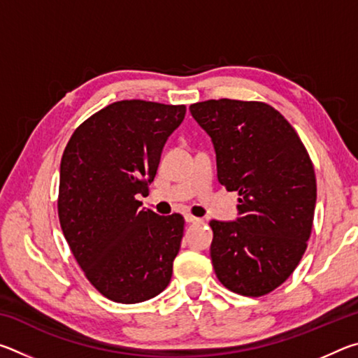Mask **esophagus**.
Listing matches in <instances>:
<instances>
[{
	"label": "esophagus",
	"instance_id": "1",
	"mask_svg": "<svg viewBox=\"0 0 358 358\" xmlns=\"http://www.w3.org/2000/svg\"><path fill=\"white\" fill-rule=\"evenodd\" d=\"M185 221H186V222H189V224H192V222H199L201 220H199V217H196V216H192V215L187 213V215H185Z\"/></svg>",
	"mask_w": 358,
	"mask_h": 358
}]
</instances>
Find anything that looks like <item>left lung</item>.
Listing matches in <instances>:
<instances>
[{
	"instance_id": "left-lung-1",
	"label": "left lung",
	"mask_w": 358,
	"mask_h": 358,
	"mask_svg": "<svg viewBox=\"0 0 358 358\" xmlns=\"http://www.w3.org/2000/svg\"><path fill=\"white\" fill-rule=\"evenodd\" d=\"M189 110L213 142L217 181L240 194L237 220L210 221L215 273L235 294H268L292 275L311 235L317 189L310 155L264 102L211 99Z\"/></svg>"
}]
</instances>
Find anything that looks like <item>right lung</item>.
Instances as JSON below:
<instances>
[{"label": "right lung", "instance_id": "add662e5", "mask_svg": "<svg viewBox=\"0 0 358 358\" xmlns=\"http://www.w3.org/2000/svg\"><path fill=\"white\" fill-rule=\"evenodd\" d=\"M185 106L118 101L78 126L59 166L58 216L88 281L117 303H141L164 290L185 220L141 208L169 136Z\"/></svg>", "mask_w": 358, "mask_h": 358}]
</instances>
